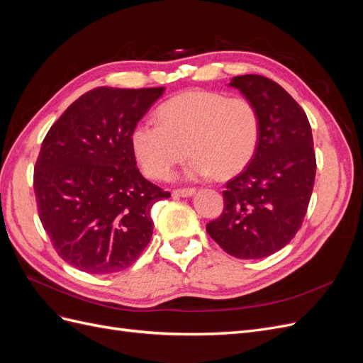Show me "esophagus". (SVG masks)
I'll return each instance as SVG.
<instances>
[{"label": "esophagus", "mask_w": 363, "mask_h": 363, "mask_svg": "<svg viewBox=\"0 0 363 363\" xmlns=\"http://www.w3.org/2000/svg\"><path fill=\"white\" fill-rule=\"evenodd\" d=\"M196 191L194 188H186V189H175L172 192L174 196H183V199H188V196H192Z\"/></svg>", "instance_id": "1"}]
</instances>
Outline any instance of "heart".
Masks as SVG:
<instances>
[{"instance_id":"1","label":"heart","mask_w":363,"mask_h":363,"mask_svg":"<svg viewBox=\"0 0 363 363\" xmlns=\"http://www.w3.org/2000/svg\"><path fill=\"white\" fill-rule=\"evenodd\" d=\"M157 121H140L131 131V148L151 179H168L188 152L189 179L232 175L257 150L260 118L245 98L184 92L159 107Z\"/></svg>"}]
</instances>
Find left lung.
<instances>
[{
    "instance_id": "8db88e82",
    "label": "left lung",
    "mask_w": 363,
    "mask_h": 363,
    "mask_svg": "<svg viewBox=\"0 0 363 363\" xmlns=\"http://www.w3.org/2000/svg\"><path fill=\"white\" fill-rule=\"evenodd\" d=\"M228 86L257 108L260 136L248 167L225 184L221 216L206 230L230 256L262 259L301 227L316 172L312 128L300 104L267 77L239 75Z\"/></svg>"
}]
</instances>
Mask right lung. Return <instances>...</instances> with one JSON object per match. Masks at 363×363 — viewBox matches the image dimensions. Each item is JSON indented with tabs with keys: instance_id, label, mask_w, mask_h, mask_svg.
I'll return each mask as SVG.
<instances>
[{
	"instance_id": "right-lung-1",
	"label": "right lung",
	"mask_w": 363,
	"mask_h": 363,
	"mask_svg": "<svg viewBox=\"0 0 363 363\" xmlns=\"http://www.w3.org/2000/svg\"><path fill=\"white\" fill-rule=\"evenodd\" d=\"M163 91L96 87L42 142L35 167L39 218L59 256L77 269L119 272L151 240V208L171 194L142 177L131 131Z\"/></svg>"
}]
</instances>
